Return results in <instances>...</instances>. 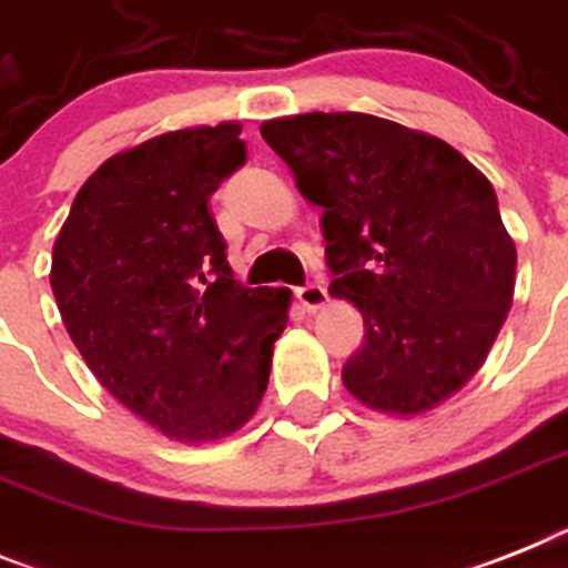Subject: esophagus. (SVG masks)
<instances>
[{
  "label": "esophagus",
  "instance_id": "obj_1",
  "mask_svg": "<svg viewBox=\"0 0 568 568\" xmlns=\"http://www.w3.org/2000/svg\"><path fill=\"white\" fill-rule=\"evenodd\" d=\"M295 298L302 302L304 310L316 313V310H322L324 304H327V287L318 284V281H313V284H304V287L295 290Z\"/></svg>",
  "mask_w": 568,
  "mask_h": 568
}]
</instances>
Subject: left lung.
<instances>
[{
    "label": "left lung",
    "instance_id": "left-lung-1",
    "mask_svg": "<svg viewBox=\"0 0 568 568\" xmlns=\"http://www.w3.org/2000/svg\"><path fill=\"white\" fill-rule=\"evenodd\" d=\"M261 138L324 210L331 293L365 318L344 387L399 416L457 394L515 295L517 250L486 174L445 140L362 111L266 120Z\"/></svg>",
    "mask_w": 568,
    "mask_h": 568
}]
</instances>
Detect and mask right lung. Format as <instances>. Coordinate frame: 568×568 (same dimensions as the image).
Instances as JSON below:
<instances>
[{
	"label": "right lung",
	"instance_id": "obj_1",
	"mask_svg": "<svg viewBox=\"0 0 568 568\" xmlns=\"http://www.w3.org/2000/svg\"><path fill=\"white\" fill-rule=\"evenodd\" d=\"M241 125L160 134L109 158L77 192L51 261L68 336L100 385L181 443L255 414L290 290L244 287L210 197L246 163Z\"/></svg>",
	"mask_w": 568,
	"mask_h": 568
}]
</instances>
